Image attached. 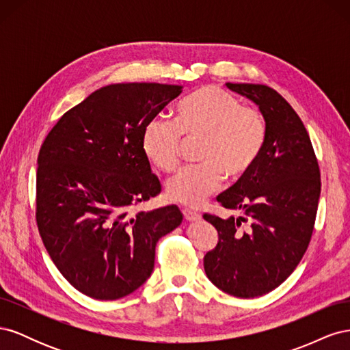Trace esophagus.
<instances>
[{
	"instance_id": "obj_1",
	"label": "esophagus",
	"mask_w": 350,
	"mask_h": 350,
	"mask_svg": "<svg viewBox=\"0 0 350 350\" xmlns=\"http://www.w3.org/2000/svg\"><path fill=\"white\" fill-rule=\"evenodd\" d=\"M183 213H184V217H185L188 221H197V220L201 219V216L197 213V211H193L191 208H184Z\"/></svg>"
}]
</instances>
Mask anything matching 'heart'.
I'll list each match as a JSON object with an SVG mask.
<instances>
[{
  "mask_svg": "<svg viewBox=\"0 0 350 350\" xmlns=\"http://www.w3.org/2000/svg\"><path fill=\"white\" fill-rule=\"evenodd\" d=\"M200 140L196 161L166 184V196L175 203L200 207L224 184L225 176L238 181L262 153L267 125L262 113L242 107L229 92L204 86L183 99L174 109V124L162 118L147 122L142 150L161 172L172 174L181 163L183 141Z\"/></svg>",
  "mask_w": 350,
  "mask_h": 350,
  "instance_id": "1",
  "label": "heart"
}]
</instances>
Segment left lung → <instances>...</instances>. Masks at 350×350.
<instances>
[{
  "instance_id": "obj_1",
  "label": "left lung",
  "mask_w": 350,
  "mask_h": 350,
  "mask_svg": "<svg viewBox=\"0 0 350 350\" xmlns=\"http://www.w3.org/2000/svg\"><path fill=\"white\" fill-rule=\"evenodd\" d=\"M226 86L260 108L267 139L251 171L217 196L221 207L241 216H203L219 235L204 256V271L220 291L256 298L288 279L308 248L321 193L320 167L301 118L276 90L250 83Z\"/></svg>"
}]
</instances>
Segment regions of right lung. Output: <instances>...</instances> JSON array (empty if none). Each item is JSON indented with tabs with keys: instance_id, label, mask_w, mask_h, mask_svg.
Wrapping results in <instances>:
<instances>
[{
	"instance_id": "right-lung-1",
	"label": "right lung",
	"mask_w": 350,
	"mask_h": 350,
	"mask_svg": "<svg viewBox=\"0 0 350 350\" xmlns=\"http://www.w3.org/2000/svg\"><path fill=\"white\" fill-rule=\"evenodd\" d=\"M181 92L159 83L100 88L62 115L40 147V238L62 276L93 299L139 289L157 241L181 225L176 206L131 213L162 189L142 150L144 125Z\"/></svg>"
}]
</instances>
